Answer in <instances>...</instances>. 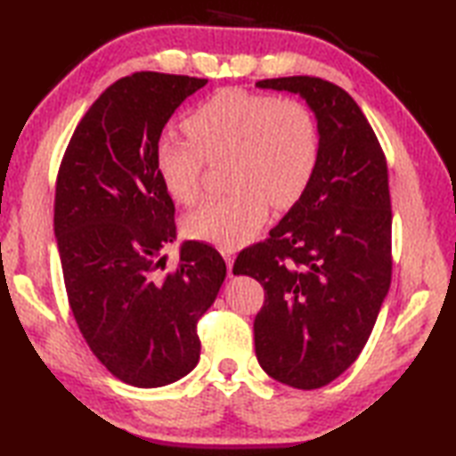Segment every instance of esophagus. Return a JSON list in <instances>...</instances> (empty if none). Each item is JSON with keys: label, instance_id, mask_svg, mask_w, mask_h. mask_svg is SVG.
Returning <instances> with one entry per match:
<instances>
[{"label": "esophagus", "instance_id": "34e87169", "mask_svg": "<svg viewBox=\"0 0 456 456\" xmlns=\"http://www.w3.org/2000/svg\"><path fill=\"white\" fill-rule=\"evenodd\" d=\"M221 255H223V258H225L227 268L231 273V268H233V263H235V250L233 248H221Z\"/></svg>", "mask_w": 456, "mask_h": 456}]
</instances>
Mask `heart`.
<instances>
[{
    "label": "heart",
    "instance_id": "obj_1",
    "mask_svg": "<svg viewBox=\"0 0 456 456\" xmlns=\"http://www.w3.org/2000/svg\"><path fill=\"white\" fill-rule=\"evenodd\" d=\"M186 141L162 137L154 151L157 174L172 200L200 196L206 160H225L231 188L201 201L183 221L191 239L223 248L248 243L268 216L304 196L319 160L314 111L294 98H273L240 88L213 94L183 121Z\"/></svg>",
    "mask_w": 456,
    "mask_h": 456
}]
</instances>
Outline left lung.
Masks as SVG:
<instances>
[{
  "label": "left lung",
  "instance_id": "8db88e82",
  "mask_svg": "<svg viewBox=\"0 0 456 456\" xmlns=\"http://www.w3.org/2000/svg\"><path fill=\"white\" fill-rule=\"evenodd\" d=\"M256 88L305 100L319 160L304 196L268 240L237 256L233 274L265 288L255 319L258 364L278 382L315 390L356 361L390 289L388 167L370 123L338 86L288 76Z\"/></svg>",
  "mask_w": 456,
  "mask_h": 456
}]
</instances>
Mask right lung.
Instances as JSON below:
<instances>
[{"mask_svg": "<svg viewBox=\"0 0 456 456\" xmlns=\"http://www.w3.org/2000/svg\"><path fill=\"white\" fill-rule=\"evenodd\" d=\"M208 84L137 72L111 84L76 127L58 170L54 237L68 302L86 343L121 382L159 388L200 361V317L216 302L225 260L186 240L174 273V201L154 151L178 105Z\"/></svg>", "mask_w": 456, "mask_h": 456, "instance_id": "add662e5", "label": "right lung"}]
</instances>
